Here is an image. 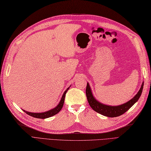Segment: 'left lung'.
<instances>
[{"label": "left lung", "mask_w": 151, "mask_h": 151, "mask_svg": "<svg viewBox=\"0 0 151 151\" xmlns=\"http://www.w3.org/2000/svg\"><path fill=\"white\" fill-rule=\"evenodd\" d=\"M143 86L144 83H142V85H141V87L139 91H138V93L135 95V96L133 99L130 100L129 101L127 102V103L119 106L106 105L100 103V102L99 101H97L95 99V97L93 96L88 83H87L86 85V95L87 100H88V104L93 110L96 111V112H98L99 114H100L106 116H109V117H116V116H118L124 114L130 108L132 107L135 102H137L138 101L141 95V93H142Z\"/></svg>", "instance_id": "obj_1"}]
</instances>
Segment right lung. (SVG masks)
<instances>
[{
	"mask_svg": "<svg viewBox=\"0 0 151 151\" xmlns=\"http://www.w3.org/2000/svg\"><path fill=\"white\" fill-rule=\"evenodd\" d=\"M70 88V87H68L66 89V90H65V91L63 93L62 98L60 101L59 104H58L55 108H54L53 109H51L50 110H48L47 111H45V112H42V113H32V112H29V111L24 110V112H26L27 114H28L29 115L32 116L33 117L35 118H37V119H46L48 117H51V116L55 115L56 114H57L59 111L61 110L63 104H64V101H65V95L67 91L68 90V89Z\"/></svg>",
	"mask_w": 151,
	"mask_h": 151,
	"instance_id": "right-lung-1",
	"label": "right lung"
}]
</instances>
